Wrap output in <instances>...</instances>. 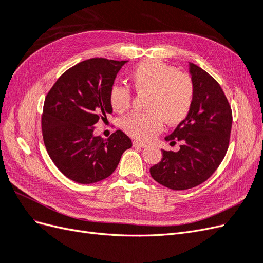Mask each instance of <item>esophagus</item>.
<instances>
[{
    "mask_svg": "<svg viewBox=\"0 0 263 263\" xmlns=\"http://www.w3.org/2000/svg\"><path fill=\"white\" fill-rule=\"evenodd\" d=\"M133 145L135 147H140V148H145V147L148 146L146 142H141V141H138V140H134L133 141Z\"/></svg>",
    "mask_w": 263,
    "mask_h": 263,
    "instance_id": "obj_1",
    "label": "esophagus"
}]
</instances>
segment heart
Here are the masks:
<instances>
[{
    "label": "heart",
    "mask_w": 263,
    "mask_h": 263,
    "mask_svg": "<svg viewBox=\"0 0 263 263\" xmlns=\"http://www.w3.org/2000/svg\"><path fill=\"white\" fill-rule=\"evenodd\" d=\"M130 80L137 92L149 93L148 113H133L126 116L123 129L130 136L149 140L166 124L177 125L185 119L192 107L194 85L190 76L160 60H146L133 70ZM130 92L122 85H114L109 102L115 112H124L130 106Z\"/></svg>",
    "instance_id": "obj_1"
}]
</instances>
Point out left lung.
I'll return each instance as SVG.
<instances>
[{
    "mask_svg": "<svg viewBox=\"0 0 263 263\" xmlns=\"http://www.w3.org/2000/svg\"><path fill=\"white\" fill-rule=\"evenodd\" d=\"M189 72L194 85L192 107L164 138L173 144L174 139L182 141L180 150H161V161L150 168L155 181L176 191L200 185L218 168L233 124L232 108L217 81L194 63H189Z\"/></svg>",
    "mask_w": 263,
    "mask_h": 263,
    "instance_id": "obj_1",
    "label": "left lung"
}]
</instances>
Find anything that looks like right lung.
Here are the masks:
<instances>
[{"instance_id":"right-lung-1","label":"right lung","mask_w":263,"mask_h":263,"mask_svg":"<svg viewBox=\"0 0 263 263\" xmlns=\"http://www.w3.org/2000/svg\"><path fill=\"white\" fill-rule=\"evenodd\" d=\"M128 61L92 58L63 73L47 94L42 129L55 166L81 184L106 179L132 140L122 130L107 139L94 135L99 119L113 112L109 92L118 71Z\"/></svg>"}]
</instances>
